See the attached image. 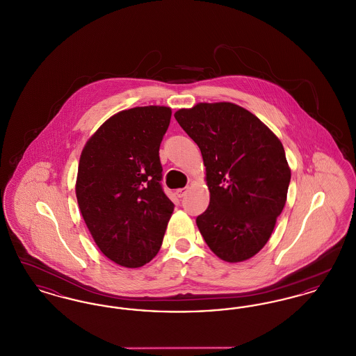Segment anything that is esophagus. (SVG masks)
I'll return each mask as SVG.
<instances>
[{
  "mask_svg": "<svg viewBox=\"0 0 356 356\" xmlns=\"http://www.w3.org/2000/svg\"><path fill=\"white\" fill-rule=\"evenodd\" d=\"M186 188H180V189H176V196L179 197V199H181L183 196H186Z\"/></svg>",
  "mask_w": 356,
  "mask_h": 356,
  "instance_id": "34e87169",
  "label": "esophagus"
}]
</instances>
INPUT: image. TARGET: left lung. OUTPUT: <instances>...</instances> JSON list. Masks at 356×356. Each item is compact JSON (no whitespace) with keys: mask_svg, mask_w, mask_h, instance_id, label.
<instances>
[{"mask_svg":"<svg viewBox=\"0 0 356 356\" xmlns=\"http://www.w3.org/2000/svg\"><path fill=\"white\" fill-rule=\"evenodd\" d=\"M175 119L203 156L211 199L196 224L205 243L228 263L252 257L287 200L291 170L280 140L232 102H200Z\"/></svg>","mask_w":356,"mask_h":356,"instance_id":"8db88e82","label":"left lung"}]
</instances>
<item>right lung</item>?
Instances as JSON below:
<instances>
[{
	"mask_svg": "<svg viewBox=\"0 0 356 356\" xmlns=\"http://www.w3.org/2000/svg\"><path fill=\"white\" fill-rule=\"evenodd\" d=\"M168 106H137L106 120L85 144L76 196L102 254L137 268L157 254L175 204L164 193L159 149Z\"/></svg>",
	"mask_w": 356,
	"mask_h": 356,
	"instance_id": "right-lung-1",
	"label": "right lung"
}]
</instances>
